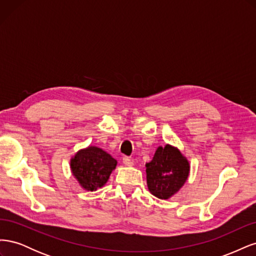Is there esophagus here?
Here are the masks:
<instances>
[{
    "mask_svg": "<svg viewBox=\"0 0 256 256\" xmlns=\"http://www.w3.org/2000/svg\"><path fill=\"white\" fill-rule=\"evenodd\" d=\"M122 162H124V164H125L126 166H134V161L131 160L129 157H124L122 158Z\"/></svg>",
    "mask_w": 256,
    "mask_h": 256,
    "instance_id": "34e87169",
    "label": "esophagus"
}]
</instances>
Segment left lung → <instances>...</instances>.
<instances>
[{"label": "left lung", "instance_id": "1", "mask_svg": "<svg viewBox=\"0 0 256 256\" xmlns=\"http://www.w3.org/2000/svg\"><path fill=\"white\" fill-rule=\"evenodd\" d=\"M145 166L147 187L152 196L161 200H168L180 191L190 173L188 159L170 144L159 146Z\"/></svg>", "mask_w": 256, "mask_h": 256}]
</instances>
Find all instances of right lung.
Instances as JSON below:
<instances>
[{
  "label": "right lung",
  "instance_id": "right-lung-1",
  "mask_svg": "<svg viewBox=\"0 0 256 256\" xmlns=\"http://www.w3.org/2000/svg\"><path fill=\"white\" fill-rule=\"evenodd\" d=\"M116 164L118 161L110 154L97 146L80 150L70 159L72 173L86 191H96L104 187Z\"/></svg>",
  "mask_w": 256,
  "mask_h": 256
}]
</instances>
